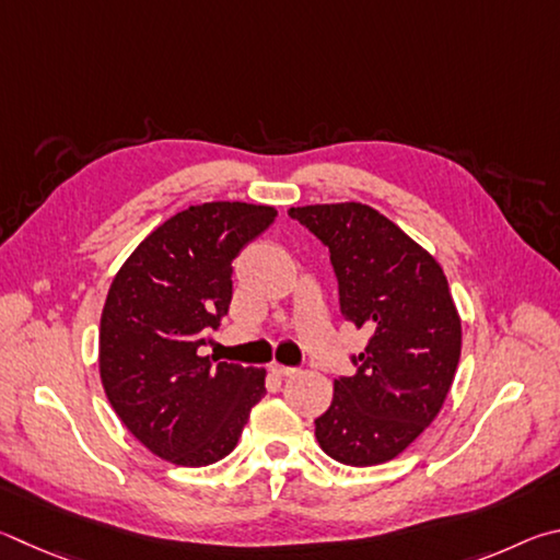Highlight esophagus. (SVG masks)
Here are the masks:
<instances>
[{
  "label": "esophagus",
  "instance_id": "1",
  "mask_svg": "<svg viewBox=\"0 0 560 560\" xmlns=\"http://www.w3.org/2000/svg\"><path fill=\"white\" fill-rule=\"evenodd\" d=\"M270 371L275 376H295L300 369H295V366H282V364H270Z\"/></svg>",
  "mask_w": 560,
  "mask_h": 560
}]
</instances>
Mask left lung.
<instances>
[{
	"mask_svg": "<svg viewBox=\"0 0 560 560\" xmlns=\"http://www.w3.org/2000/svg\"><path fill=\"white\" fill-rule=\"evenodd\" d=\"M329 248L345 319L371 331L315 420L325 453L351 467L394 459L433 423L453 386L463 325L447 278L428 250L371 206L290 209Z\"/></svg>",
	"mask_w": 560,
	"mask_h": 560,
	"instance_id": "left-lung-1",
	"label": "left lung"
}]
</instances>
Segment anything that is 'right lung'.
<instances>
[{"label": "right lung", "mask_w": 560, "mask_h": 560, "mask_svg": "<svg viewBox=\"0 0 560 560\" xmlns=\"http://www.w3.org/2000/svg\"><path fill=\"white\" fill-rule=\"evenodd\" d=\"M272 206L211 201L172 215L115 275L101 317V378L125 428L182 467L219 463L265 396V369L199 357L233 298V260Z\"/></svg>", "instance_id": "obj_1"}]
</instances>
